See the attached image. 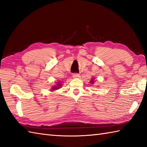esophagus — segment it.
<instances>
[{
  "instance_id": "obj_1",
  "label": "esophagus",
  "mask_w": 147,
  "mask_h": 147,
  "mask_svg": "<svg viewBox=\"0 0 147 147\" xmlns=\"http://www.w3.org/2000/svg\"><path fill=\"white\" fill-rule=\"evenodd\" d=\"M73 77L75 78H79L80 77V75L78 73H73Z\"/></svg>"
}]
</instances>
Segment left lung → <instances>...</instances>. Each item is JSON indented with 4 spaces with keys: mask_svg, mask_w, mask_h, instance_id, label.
Wrapping results in <instances>:
<instances>
[{
    "mask_svg": "<svg viewBox=\"0 0 147 147\" xmlns=\"http://www.w3.org/2000/svg\"><path fill=\"white\" fill-rule=\"evenodd\" d=\"M92 80H93V79H92ZM91 82H92V83H93V80H92V81H91Z\"/></svg>",
    "mask_w": 147,
    "mask_h": 147,
    "instance_id": "1",
    "label": "left lung"
}]
</instances>
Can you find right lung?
<instances>
[{"label":"right lung","mask_w":147,"mask_h":147,"mask_svg":"<svg viewBox=\"0 0 147 147\" xmlns=\"http://www.w3.org/2000/svg\"><path fill=\"white\" fill-rule=\"evenodd\" d=\"M60 86H61V85H60V84H57V86H55L54 87H53L52 89H54V90L58 89V88H60Z\"/></svg>","instance_id":"obj_1"}]
</instances>
